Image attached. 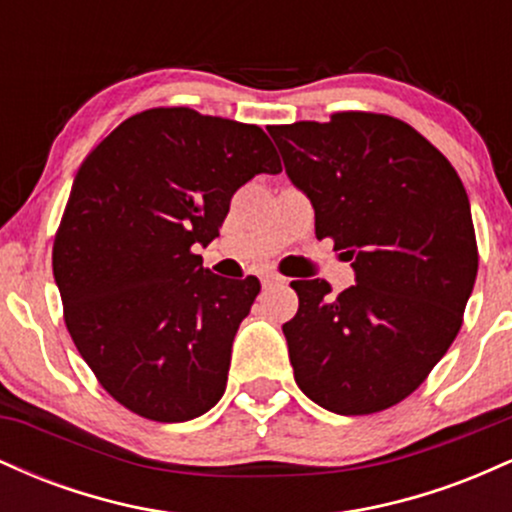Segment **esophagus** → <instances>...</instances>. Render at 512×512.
Segmentation results:
<instances>
[{"instance_id": "esophagus-1", "label": "esophagus", "mask_w": 512, "mask_h": 512, "mask_svg": "<svg viewBox=\"0 0 512 512\" xmlns=\"http://www.w3.org/2000/svg\"><path fill=\"white\" fill-rule=\"evenodd\" d=\"M276 284H286L284 276H279V274H264L262 276V286H264V289H267V286H276Z\"/></svg>"}]
</instances>
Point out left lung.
Masks as SVG:
<instances>
[{"instance_id":"obj_1","label":"left lung","mask_w":512,"mask_h":512,"mask_svg":"<svg viewBox=\"0 0 512 512\" xmlns=\"http://www.w3.org/2000/svg\"><path fill=\"white\" fill-rule=\"evenodd\" d=\"M286 173L315 209V236L351 260L356 284L293 281L284 325L296 383L344 416L395 407L428 378L462 327L479 269L460 175L407 122L334 113L269 127Z\"/></svg>"}]
</instances>
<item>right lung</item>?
<instances>
[{
	"label": "right lung",
	"mask_w": 512,
	"mask_h": 512,
	"mask_svg": "<svg viewBox=\"0 0 512 512\" xmlns=\"http://www.w3.org/2000/svg\"><path fill=\"white\" fill-rule=\"evenodd\" d=\"M279 170L260 127L192 108L127 117L81 163L52 272L76 349L122 407L180 424L223 397L260 281L211 274L195 248L238 187Z\"/></svg>",
	"instance_id": "right-lung-1"
}]
</instances>
